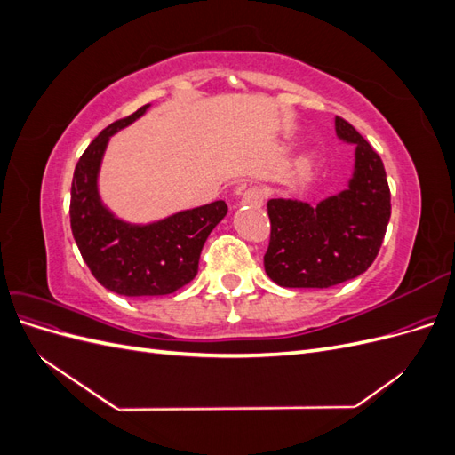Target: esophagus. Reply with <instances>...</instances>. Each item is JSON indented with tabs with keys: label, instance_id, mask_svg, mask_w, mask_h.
<instances>
[{
	"label": "esophagus",
	"instance_id": "esophagus-1",
	"mask_svg": "<svg viewBox=\"0 0 455 455\" xmlns=\"http://www.w3.org/2000/svg\"><path fill=\"white\" fill-rule=\"evenodd\" d=\"M266 201V191L261 188H249L241 194V204H252V206H261Z\"/></svg>",
	"mask_w": 455,
	"mask_h": 455
}]
</instances>
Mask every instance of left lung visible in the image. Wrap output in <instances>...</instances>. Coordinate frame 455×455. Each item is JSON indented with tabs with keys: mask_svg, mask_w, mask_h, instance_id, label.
I'll return each instance as SVG.
<instances>
[{
	"mask_svg": "<svg viewBox=\"0 0 455 455\" xmlns=\"http://www.w3.org/2000/svg\"><path fill=\"white\" fill-rule=\"evenodd\" d=\"M338 139L355 144V167L339 194L311 206L269 199L267 277L286 288H328L359 277L376 259L391 218V191L383 161L346 119Z\"/></svg>",
	"mask_w": 455,
	"mask_h": 455,
	"instance_id": "1",
	"label": "left lung"
}]
</instances>
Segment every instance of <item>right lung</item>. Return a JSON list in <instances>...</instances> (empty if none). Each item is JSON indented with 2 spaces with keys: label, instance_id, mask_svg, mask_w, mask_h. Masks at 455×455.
<instances>
[{
  "label": "right lung",
  "instance_id": "right-lung-1",
  "mask_svg": "<svg viewBox=\"0 0 455 455\" xmlns=\"http://www.w3.org/2000/svg\"><path fill=\"white\" fill-rule=\"evenodd\" d=\"M149 104L106 127L79 157L70 199V224L77 249L94 279L129 298L172 294L197 275L211 231L228 214L226 201L174 212L149 224L117 218L100 199L99 174L112 136L140 119Z\"/></svg>",
  "mask_w": 455,
  "mask_h": 455
}]
</instances>
